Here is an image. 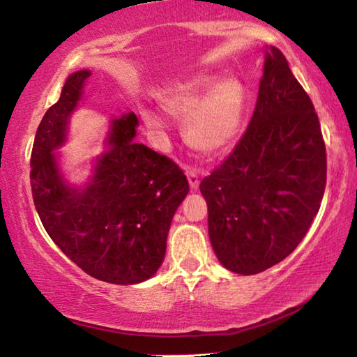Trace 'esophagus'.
<instances>
[{
    "label": "esophagus",
    "mask_w": 357,
    "mask_h": 357,
    "mask_svg": "<svg viewBox=\"0 0 357 357\" xmlns=\"http://www.w3.org/2000/svg\"><path fill=\"white\" fill-rule=\"evenodd\" d=\"M188 181H189V185H190V189L192 190H197L199 189V176H197V173L195 172H188Z\"/></svg>",
    "instance_id": "obj_1"
}]
</instances>
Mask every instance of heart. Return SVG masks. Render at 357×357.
Wrapping results in <instances>:
<instances>
[{
  "label": "heart",
  "instance_id": "obj_1",
  "mask_svg": "<svg viewBox=\"0 0 357 357\" xmlns=\"http://www.w3.org/2000/svg\"><path fill=\"white\" fill-rule=\"evenodd\" d=\"M163 110L184 123V139L205 157H218L237 141L247 104L241 79L199 75L179 83L160 96ZM152 132L167 131V121L153 110L141 112Z\"/></svg>",
  "mask_w": 357,
  "mask_h": 357
}]
</instances>
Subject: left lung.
<instances>
[{
  "instance_id": "obj_1",
  "label": "left lung",
  "mask_w": 357,
  "mask_h": 357,
  "mask_svg": "<svg viewBox=\"0 0 357 357\" xmlns=\"http://www.w3.org/2000/svg\"><path fill=\"white\" fill-rule=\"evenodd\" d=\"M326 179V144L314 105L284 54L266 47L245 135L200 183L220 263L252 275L285 259L321 208Z\"/></svg>"
}]
</instances>
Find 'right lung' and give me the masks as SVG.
Returning <instances> with one entry per match:
<instances>
[{
    "label": "right lung",
    "instance_id": "add662e5",
    "mask_svg": "<svg viewBox=\"0 0 357 357\" xmlns=\"http://www.w3.org/2000/svg\"><path fill=\"white\" fill-rule=\"evenodd\" d=\"M89 77L86 68L70 73L36 130L30 160L35 208L56 245L84 273L109 284H141L163 263L189 184L176 163L135 141V112L109 121L105 151L93 158L86 183L66 178L57 151L68 139Z\"/></svg>",
    "mask_w": 357,
    "mask_h": 357
}]
</instances>
